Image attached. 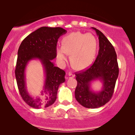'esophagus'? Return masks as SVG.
<instances>
[{
	"instance_id": "34e87169",
	"label": "esophagus",
	"mask_w": 135,
	"mask_h": 135,
	"mask_svg": "<svg viewBox=\"0 0 135 135\" xmlns=\"http://www.w3.org/2000/svg\"><path fill=\"white\" fill-rule=\"evenodd\" d=\"M75 77V75L71 73H69L68 74V78H69V79H71V78H74V77Z\"/></svg>"
}]
</instances>
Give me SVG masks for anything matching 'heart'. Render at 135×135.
<instances>
[{
    "mask_svg": "<svg viewBox=\"0 0 135 135\" xmlns=\"http://www.w3.org/2000/svg\"><path fill=\"white\" fill-rule=\"evenodd\" d=\"M97 40L90 33L72 32L62 38V45L56 47V56L61 64L68 60L71 53V61L78 69H85L95 58Z\"/></svg>",
    "mask_w": 135,
    "mask_h": 135,
    "instance_id": "b5f03b06",
    "label": "heart"
}]
</instances>
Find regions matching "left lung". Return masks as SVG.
Returning <instances> with one entry per match:
<instances>
[{"instance_id":"left-lung-1","label":"left lung","mask_w":135,"mask_h":135,"mask_svg":"<svg viewBox=\"0 0 135 135\" xmlns=\"http://www.w3.org/2000/svg\"><path fill=\"white\" fill-rule=\"evenodd\" d=\"M98 36L99 51L95 62L87 69L75 73L77 85L76 100L85 108L95 109L104 106L111 99L119 75V66L115 49L106 37L98 29L92 27ZM99 79L103 82L102 90L92 91L90 84Z\"/></svg>"}]
</instances>
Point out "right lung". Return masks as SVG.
Here are the masks:
<instances>
[{
  "label": "right lung",
  "mask_w": 135,
  "mask_h": 135,
  "mask_svg": "<svg viewBox=\"0 0 135 135\" xmlns=\"http://www.w3.org/2000/svg\"><path fill=\"white\" fill-rule=\"evenodd\" d=\"M67 32L61 27H41L27 36L20 45L15 73L20 93L25 102L35 109L47 108L55 103L60 85L65 81L66 73L55 66L51 60L56 57V46L60 36ZM39 59L45 69L43 90L38 97H31L26 90L25 69L29 60Z\"/></svg>",
  "instance_id": "1"
}]
</instances>
